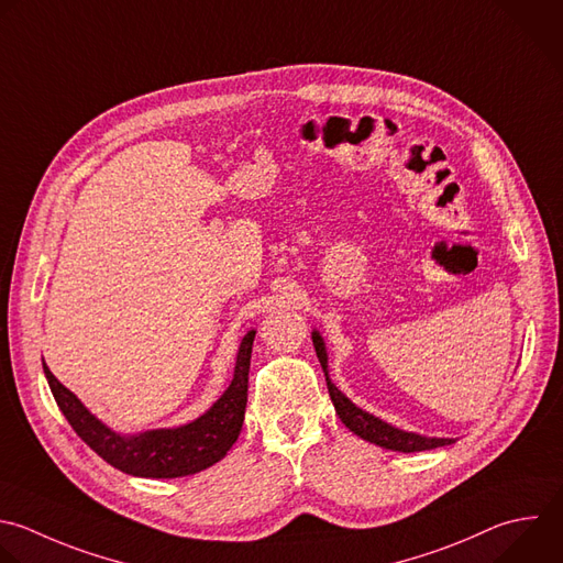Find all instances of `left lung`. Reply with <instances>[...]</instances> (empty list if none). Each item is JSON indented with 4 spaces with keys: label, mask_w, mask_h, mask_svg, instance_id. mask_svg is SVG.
Returning <instances> with one entry per match:
<instances>
[{
    "label": "left lung",
    "mask_w": 563,
    "mask_h": 563,
    "mask_svg": "<svg viewBox=\"0 0 563 563\" xmlns=\"http://www.w3.org/2000/svg\"><path fill=\"white\" fill-rule=\"evenodd\" d=\"M311 340H313L320 366L324 371L327 389H329L331 402L335 407V413L340 416L342 424L349 431H353L357 438H362L371 444H376V446L389 449V451H400V453L429 451V449H438V446H446V444L455 442L453 438H427V435H420V433H413V431H402V429L376 418L373 413L362 411L360 407H355L329 378V362H327L329 357H327V346H324V340H322L320 331L313 329Z\"/></svg>",
    "instance_id": "left-lung-1"
}]
</instances>
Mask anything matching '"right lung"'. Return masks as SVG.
<instances>
[{
    "mask_svg": "<svg viewBox=\"0 0 563 563\" xmlns=\"http://www.w3.org/2000/svg\"><path fill=\"white\" fill-rule=\"evenodd\" d=\"M254 335L256 331L252 329L241 340L234 364V378L225 394L197 420L172 429H150L132 435L112 431L53 376L46 362L44 373L57 407L62 409L75 433L110 466L134 477H185L201 473L212 464L221 462L232 444L239 440L247 407V376Z\"/></svg>",
    "mask_w": 563,
    "mask_h": 563,
    "instance_id": "obj_1",
    "label": "right lung"
}]
</instances>
